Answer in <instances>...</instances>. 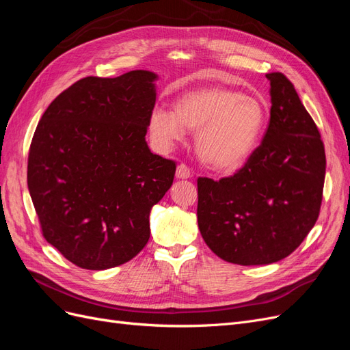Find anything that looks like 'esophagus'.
Here are the masks:
<instances>
[{
  "label": "esophagus",
  "mask_w": 350,
  "mask_h": 350,
  "mask_svg": "<svg viewBox=\"0 0 350 350\" xmlns=\"http://www.w3.org/2000/svg\"><path fill=\"white\" fill-rule=\"evenodd\" d=\"M189 176H191V172H189V167L185 166L184 163L178 165V167H176V178L178 179H188Z\"/></svg>",
  "instance_id": "1"
}]
</instances>
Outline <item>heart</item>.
<instances>
[{
  "mask_svg": "<svg viewBox=\"0 0 350 350\" xmlns=\"http://www.w3.org/2000/svg\"><path fill=\"white\" fill-rule=\"evenodd\" d=\"M267 124L266 103L221 86L188 90L174 100L172 111L156 107L149 130L156 144L169 149L184 139V129L197 131L196 152L219 174L237 172L256 152Z\"/></svg>",
  "mask_w": 350,
  "mask_h": 350,
  "instance_id": "obj_1",
  "label": "heart"
}]
</instances>
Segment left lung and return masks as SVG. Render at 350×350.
I'll return each mask as SVG.
<instances>
[{"label":"left lung","mask_w":350,"mask_h":350,"mask_svg":"<svg viewBox=\"0 0 350 350\" xmlns=\"http://www.w3.org/2000/svg\"><path fill=\"white\" fill-rule=\"evenodd\" d=\"M270 81V124L262 143L234 176L198 178V229L217 257L241 266L283 260L319 219L324 144L293 84Z\"/></svg>","instance_id":"left-lung-1"}]
</instances>
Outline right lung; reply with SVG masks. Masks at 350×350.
I'll return each instance as SVG.
<instances>
[{
  "mask_svg": "<svg viewBox=\"0 0 350 350\" xmlns=\"http://www.w3.org/2000/svg\"><path fill=\"white\" fill-rule=\"evenodd\" d=\"M157 74L86 77L55 98L30 144L27 187L45 239L76 266L107 270L139 254L175 163L146 142Z\"/></svg>",
  "mask_w": 350,
  "mask_h": 350,
  "instance_id": "right-lung-1",
  "label": "right lung"
}]
</instances>
